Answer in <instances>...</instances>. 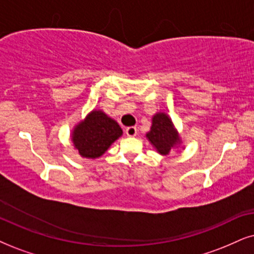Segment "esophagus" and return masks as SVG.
Here are the masks:
<instances>
[{"label": "esophagus", "instance_id": "34e87169", "mask_svg": "<svg viewBox=\"0 0 254 254\" xmlns=\"http://www.w3.org/2000/svg\"><path fill=\"white\" fill-rule=\"evenodd\" d=\"M125 133L129 137H134L137 134V127H129L125 129Z\"/></svg>", "mask_w": 254, "mask_h": 254}]
</instances>
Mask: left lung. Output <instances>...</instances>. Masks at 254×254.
Wrapping results in <instances>:
<instances>
[{"mask_svg":"<svg viewBox=\"0 0 254 254\" xmlns=\"http://www.w3.org/2000/svg\"><path fill=\"white\" fill-rule=\"evenodd\" d=\"M147 139L160 155H169L170 151L181 144V137L171 118L164 112H158L152 117V125L146 133Z\"/></svg>","mask_w":254,"mask_h":254,"instance_id":"8db88e82","label":"left lung"}]
</instances>
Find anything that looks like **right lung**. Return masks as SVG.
<instances>
[{
    "label": "right lung",
    "instance_id": "1",
    "mask_svg": "<svg viewBox=\"0 0 254 254\" xmlns=\"http://www.w3.org/2000/svg\"><path fill=\"white\" fill-rule=\"evenodd\" d=\"M122 134L121 127L102 110H92L73 127L71 140L84 158H98Z\"/></svg>",
    "mask_w": 254,
    "mask_h": 254
}]
</instances>
